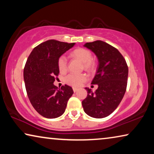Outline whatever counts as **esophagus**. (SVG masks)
Instances as JSON below:
<instances>
[{"instance_id":"34e87169","label":"esophagus","mask_w":154,"mask_h":154,"mask_svg":"<svg viewBox=\"0 0 154 154\" xmlns=\"http://www.w3.org/2000/svg\"><path fill=\"white\" fill-rule=\"evenodd\" d=\"M78 90H79V89H77V88H73V92H76L78 91Z\"/></svg>"}]
</instances>
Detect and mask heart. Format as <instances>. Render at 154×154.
Returning a JSON list of instances; mask_svg holds the SVG:
<instances>
[{"label": "heart", "instance_id": "1", "mask_svg": "<svg viewBox=\"0 0 154 154\" xmlns=\"http://www.w3.org/2000/svg\"><path fill=\"white\" fill-rule=\"evenodd\" d=\"M73 57L78 59L83 63V67L85 70L92 71L94 68V62L92 61V53L90 51L85 48H78L71 52ZM58 69L60 72H65L67 70L68 63L67 59L65 55H62L59 57L57 60ZM88 77L85 73H70L67 75L64 79V81L66 84L73 87H80L84 83Z\"/></svg>", "mask_w": 154, "mask_h": 154}]
</instances>
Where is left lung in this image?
I'll list each match as a JSON object with an SVG mask.
<instances>
[{"instance_id":"left-lung-1","label":"left lung","mask_w":154,"mask_h":154,"mask_svg":"<svg viewBox=\"0 0 154 154\" xmlns=\"http://www.w3.org/2000/svg\"><path fill=\"white\" fill-rule=\"evenodd\" d=\"M84 46L98 59V67L92 81L98 88L94 92L85 88L88 95L82 105L88 116L102 119L113 113L123 100L127 88L128 67L119 50L104 41L87 43Z\"/></svg>"}]
</instances>
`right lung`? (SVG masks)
<instances>
[{"mask_svg": "<svg viewBox=\"0 0 154 154\" xmlns=\"http://www.w3.org/2000/svg\"><path fill=\"white\" fill-rule=\"evenodd\" d=\"M74 45L75 43L49 40L33 48L27 59L24 69L27 95L33 108L42 116L60 117L72 96L73 91L70 86L65 85L57 89L53 83L60 73L59 57Z\"/></svg>", "mask_w": 154, "mask_h": 154, "instance_id": "obj_1", "label": "right lung"}]
</instances>
